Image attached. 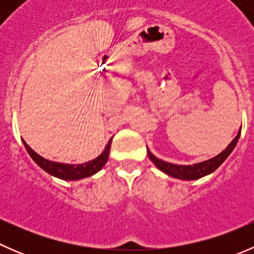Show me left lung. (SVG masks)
I'll use <instances>...</instances> for the list:
<instances>
[{"label": "left lung", "mask_w": 254, "mask_h": 254, "mask_svg": "<svg viewBox=\"0 0 254 254\" xmlns=\"http://www.w3.org/2000/svg\"><path fill=\"white\" fill-rule=\"evenodd\" d=\"M240 134L241 131L238 132L237 136L230 142V145L222 151L221 153H219L217 156H215L214 158H210V160L204 161V162L196 163V165L193 166H179V165H173V163H168L165 162L162 160H158L157 157L152 155L150 151L147 150V155L150 157V160L155 163L156 167L158 170H161L162 172H165L166 175L175 177V178H179V179H187V181H193V179H198L201 178V177L209 175V173L214 172L227 157H229L230 153L232 152V150L235 148L236 143L240 139Z\"/></svg>", "instance_id": "8db88e82"}]
</instances>
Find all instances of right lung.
<instances>
[{"mask_svg": "<svg viewBox=\"0 0 254 254\" xmlns=\"http://www.w3.org/2000/svg\"><path fill=\"white\" fill-rule=\"evenodd\" d=\"M111 142L112 139L109 140L106 150H104L98 157L89 161V162L82 163V165H64V163L53 162V161L45 160L42 156L38 155L37 152H34V151L25 143V141H23L25 148H27L28 153H29V156L35 161V163H37L38 166H40L45 172L50 173L51 176H55L60 179H66V181H76V179L86 178V177H89L98 172V171L106 165L107 161H108L109 151H111Z\"/></svg>", "mask_w": 254, "mask_h": 254, "instance_id": "right-lung-1", "label": "right lung"}]
</instances>
